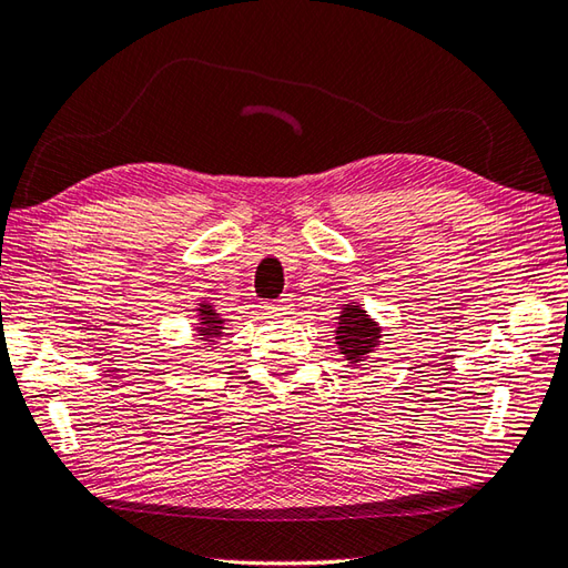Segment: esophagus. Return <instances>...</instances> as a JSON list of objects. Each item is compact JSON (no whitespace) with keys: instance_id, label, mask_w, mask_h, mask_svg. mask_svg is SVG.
<instances>
[{"instance_id":"esophagus-1","label":"esophagus","mask_w":568,"mask_h":568,"mask_svg":"<svg viewBox=\"0 0 568 568\" xmlns=\"http://www.w3.org/2000/svg\"><path fill=\"white\" fill-rule=\"evenodd\" d=\"M291 310H293V305L287 303V300H277V303H271V305H265V312H271L273 317H283V315H291Z\"/></svg>"}]
</instances>
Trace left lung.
<instances>
[{"instance_id": "obj_1", "label": "left lung", "mask_w": 568, "mask_h": 568, "mask_svg": "<svg viewBox=\"0 0 568 568\" xmlns=\"http://www.w3.org/2000/svg\"><path fill=\"white\" fill-rule=\"evenodd\" d=\"M383 327L358 303L342 305L334 329V344L348 366H364L378 352Z\"/></svg>"}]
</instances>
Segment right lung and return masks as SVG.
I'll return each mask as SVG.
<instances>
[{"label": "right lung", "mask_w": 568, "mask_h": 568, "mask_svg": "<svg viewBox=\"0 0 568 568\" xmlns=\"http://www.w3.org/2000/svg\"><path fill=\"white\" fill-rule=\"evenodd\" d=\"M195 327H192V336H195V339H200L202 344H207V346H212L214 348V344L222 339L224 336V317L220 315V312L214 310V305L210 303L207 297H202L200 303H197V307H195Z\"/></svg>", "instance_id": "obj_1"}]
</instances>
